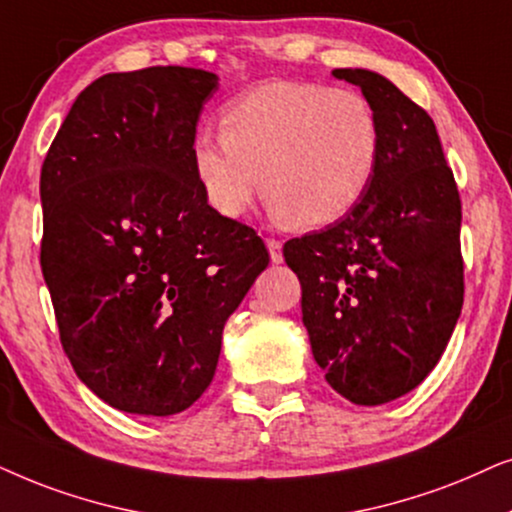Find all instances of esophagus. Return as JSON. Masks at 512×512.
Returning <instances> with one entry per match:
<instances>
[{"label":"esophagus","mask_w":512,"mask_h":512,"mask_svg":"<svg viewBox=\"0 0 512 512\" xmlns=\"http://www.w3.org/2000/svg\"><path fill=\"white\" fill-rule=\"evenodd\" d=\"M267 248H269L271 262L281 264L283 262V243L278 241V238H267Z\"/></svg>","instance_id":"obj_1"}]
</instances>
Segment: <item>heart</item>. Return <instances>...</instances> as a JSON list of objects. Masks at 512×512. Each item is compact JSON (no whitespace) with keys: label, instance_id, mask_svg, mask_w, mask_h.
<instances>
[{"label":"heart","instance_id":"obj_1","mask_svg":"<svg viewBox=\"0 0 512 512\" xmlns=\"http://www.w3.org/2000/svg\"><path fill=\"white\" fill-rule=\"evenodd\" d=\"M379 152V119L363 93L283 79L229 102L222 133H196L189 161L222 217H243L264 185L278 215L323 227L358 206Z\"/></svg>","mask_w":512,"mask_h":512}]
</instances>
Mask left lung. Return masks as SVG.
Here are the masks:
<instances>
[{"label":"left lung","mask_w":512,"mask_h":512,"mask_svg":"<svg viewBox=\"0 0 512 512\" xmlns=\"http://www.w3.org/2000/svg\"><path fill=\"white\" fill-rule=\"evenodd\" d=\"M332 74L377 112V173L351 213L283 257L327 384L372 407L417 388L447 349L463 306L461 199L426 109L377 72Z\"/></svg>","instance_id":"8db88e82"}]
</instances>
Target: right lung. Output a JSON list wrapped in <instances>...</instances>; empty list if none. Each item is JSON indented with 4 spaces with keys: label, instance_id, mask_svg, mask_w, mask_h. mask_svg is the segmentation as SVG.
<instances>
[{
    "label": "right lung",
    "instance_id": "add662e5",
    "mask_svg": "<svg viewBox=\"0 0 512 512\" xmlns=\"http://www.w3.org/2000/svg\"><path fill=\"white\" fill-rule=\"evenodd\" d=\"M213 72L95 79L42 166V271L77 377L128 414L187 410L215 377L227 318L267 269L255 229L208 206L189 149Z\"/></svg>",
    "mask_w": 512,
    "mask_h": 512
}]
</instances>
